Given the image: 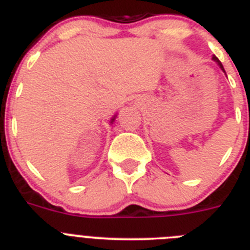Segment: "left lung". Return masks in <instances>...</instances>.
Masks as SVG:
<instances>
[{
  "mask_svg": "<svg viewBox=\"0 0 250 250\" xmlns=\"http://www.w3.org/2000/svg\"><path fill=\"white\" fill-rule=\"evenodd\" d=\"M213 60H214V61H216V62H218V65H219V66H220V68H222V70H223V71H224V67H223V65H222V62H220V61H219V60H218V59H216V57H215V56H214V57H213Z\"/></svg>",
  "mask_w": 250,
  "mask_h": 250,
  "instance_id": "left-lung-1",
  "label": "left lung"
}]
</instances>
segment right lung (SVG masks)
<instances>
[{
    "label": "right lung",
    "instance_id": "add662e5",
    "mask_svg": "<svg viewBox=\"0 0 250 250\" xmlns=\"http://www.w3.org/2000/svg\"><path fill=\"white\" fill-rule=\"evenodd\" d=\"M112 121H114V119H112Z\"/></svg>",
    "mask_w": 250,
    "mask_h": 250
}]
</instances>
